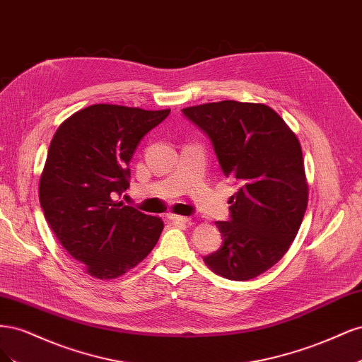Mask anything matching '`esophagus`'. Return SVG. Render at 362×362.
Returning a JSON list of instances; mask_svg holds the SVG:
<instances>
[{"label": "esophagus", "mask_w": 362, "mask_h": 362, "mask_svg": "<svg viewBox=\"0 0 362 362\" xmlns=\"http://www.w3.org/2000/svg\"><path fill=\"white\" fill-rule=\"evenodd\" d=\"M168 218H169V221H172V222H178V223H187L190 221V217L178 216V214H169Z\"/></svg>", "instance_id": "34e87169"}]
</instances>
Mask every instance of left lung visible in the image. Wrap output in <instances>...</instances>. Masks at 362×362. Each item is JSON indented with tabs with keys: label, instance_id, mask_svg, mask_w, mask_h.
I'll return each mask as SVG.
<instances>
[{
	"label": "left lung",
	"instance_id": "1",
	"mask_svg": "<svg viewBox=\"0 0 362 362\" xmlns=\"http://www.w3.org/2000/svg\"><path fill=\"white\" fill-rule=\"evenodd\" d=\"M182 113L210 137L223 175L240 185L229 198V222H216L222 246L205 264L226 279L257 278L286 255L308 205L299 140L266 104L229 100Z\"/></svg>",
	"mask_w": 362,
	"mask_h": 362
}]
</instances>
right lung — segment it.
<instances>
[{"mask_svg":"<svg viewBox=\"0 0 362 362\" xmlns=\"http://www.w3.org/2000/svg\"><path fill=\"white\" fill-rule=\"evenodd\" d=\"M170 110L93 104L57 128L40 175L47 222L87 275L115 279L157 245L163 221L115 201L129 187L139 141Z\"/></svg>","mask_w":362,"mask_h":362,"instance_id":"right-lung-1","label":"right lung"}]
</instances>
